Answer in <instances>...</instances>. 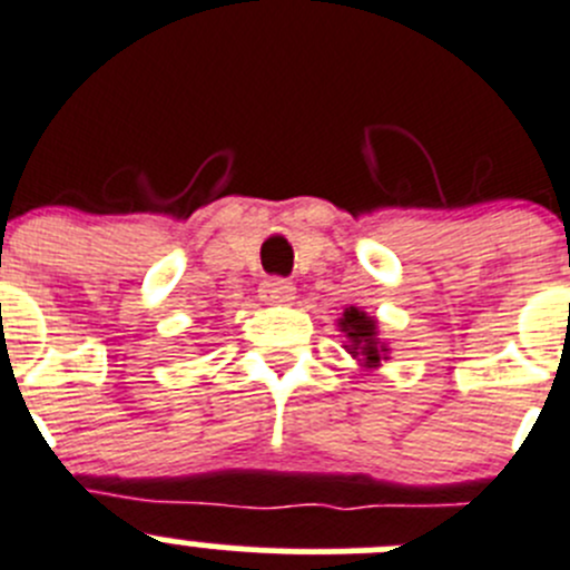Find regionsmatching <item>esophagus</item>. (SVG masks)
Here are the masks:
<instances>
[{
	"label": "esophagus",
	"instance_id": "obj_1",
	"mask_svg": "<svg viewBox=\"0 0 570 570\" xmlns=\"http://www.w3.org/2000/svg\"><path fill=\"white\" fill-rule=\"evenodd\" d=\"M293 293H296V287H293V283H287V279H266L261 285V298L266 304H287L293 298Z\"/></svg>",
	"mask_w": 570,
	"mask_h": 570
}]
</instances>
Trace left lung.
<instances>
[{
	"mask_svg": "<svg viewBox=\"0 0 570 570\" xmlns=\"http://www.w3.org/2000/svg\"><path fill=\"white\" fill-rule=\"evenodd\" d=\"M337 326L348 337V354L363 360L365 368H376L387 352L385 343L376 337V321L368 313H363V309L346 307L343 309V318L337 321Z\"/></svg>",
	"mask_w": 570,
	"mask_h": 570,
	"instance_id": "obj_1",
	"label": "left lung"
}]
</instances>
